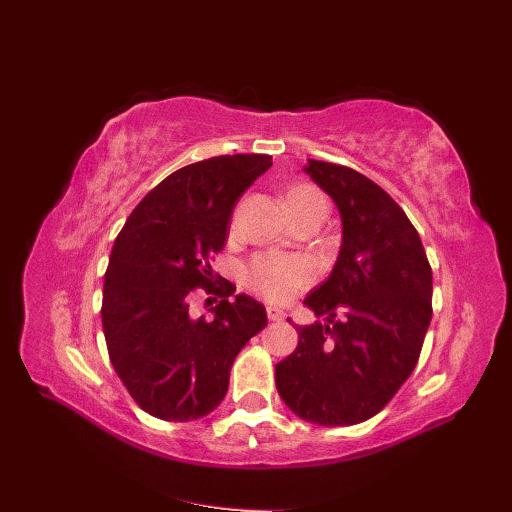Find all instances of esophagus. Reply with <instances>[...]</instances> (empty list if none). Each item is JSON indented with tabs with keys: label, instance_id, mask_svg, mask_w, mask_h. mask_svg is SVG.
Masks as SVG:
<instances>
[{
	"label": "esophagus",
	"instance_id": "obj_1",
	"mask_svg": "<svg viewBox=\"0 0 512 512\" xmlns=\"http://www.w3.org/2000/svg\"><path fill=\"white\" fill-rule=\"evenodd\" d=\"M266 314H268V320H274V323H278V320H285V312H282L280 308H274V306H268Z\"/></svg>",
	"mask_w": 512,
	"mask_h": 512
}]
</instances>
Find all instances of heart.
<instances>
[{"instance_id": "b5f03b06", "label": "heart", "mask_w": 512, "mask_h": 512, "mask_svg": "<svg viewBox=\"0 0 512 512\" xmlns=\"http://www.w3.org/2000/svg\"><path fill=\"white\" fill-rule=\"evenodd\" d=\"M287 206L293 202H327L312 185L291 187L285 196ZM314 280V268L306 259L261 255L255 257L244 272V285L270 301H287Z\"/></svg>"}]
</instances>
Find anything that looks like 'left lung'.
Instances as JSON below:
<instances>
[{
  "label": "left lung",
  "mask_w": 512,
  "mask_h": 512,
  "mask_svg": "<svg viewBox=\"0 0 512 512\" xmlns=\"http://www.w3.org/2000/svg\"><path fill=\"white\" fill-rule=\"evenodd\" d=\"M304 170L339 208L342 249L304 301L327 325L297 327V348L276 365V388L301 420L352 426L380 413L418 363L432 270L418 230L380 185L342 164L308 160Z\"/></svg>",
  "instance_id": "obj_1"
}]
</instances>
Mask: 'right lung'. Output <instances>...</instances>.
Here are the masks:
<instances>
[{
	"instance_id": "obj_1",
	"label": "right lung",
	"mask_w": 512,
	"mask_h": 512,
	"mask_svg": "<svg viewBox=\"0 0 512 512\" xmlns=\"http://www.w3.org/2000/svg\"><path fill=\"white\" fill-rule=\"evenodd\" d=\"M270 166L266 154L183 166L137 204L113 244L101 306L109 361L135 403L158 420L211 413L230 386L234 358L268 323L259 301L230 299L232 282H213L211 257L230 234L236 200ZM198 286L220 297L211 321L188 312Z\"/></svg>"
}]
</instances>
